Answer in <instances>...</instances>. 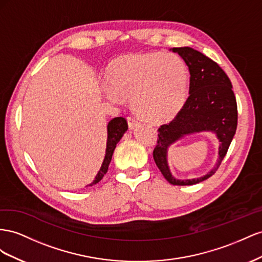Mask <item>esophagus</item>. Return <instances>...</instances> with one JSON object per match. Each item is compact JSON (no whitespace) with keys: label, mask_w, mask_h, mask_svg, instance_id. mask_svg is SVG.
Returning a JSON list of instances; mask_svg holds the SVG:
<instances>
[{"label":"esophagus","mask_w":262,"mask_h":262,"mask_svg":"<svg viewBox=\"0 0 262 262\" xmlns=\"http://www.w3.org/2000/svg\"><path fill=\"white\" fill-rule=\"evenodd\" d=\"M127 122H128L129 128H134V127L137 126V125L139 124V122L137 121V119H136L135 117H133V116H128V117H127Z\"/></svg>","instance_id":"1"}]
</instances>
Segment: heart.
Here are the masks:
<instances>
[{"instance_id": "heart-1", "label": "heart", "mask_w": 262, "mask_h": 262, "mask_svg": "<svg viewBox=\"0 0 262 262\" xmlns=\"http://www.w3.org/2000/svg\"><path fill=\"white\" fill-rule=\"evenodd\" d=\"M107 99L121 102L130 98L136 113L161 122L174 116L188 99L190 74L183 59L176 54L147 52L117 59L107 72Z\"/></svg>"}]
</instances>
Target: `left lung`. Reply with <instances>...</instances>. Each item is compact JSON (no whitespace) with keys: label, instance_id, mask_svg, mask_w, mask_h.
I'll list each match as a JSON object with an SVG mask.
<instances>
[{"label":"left lung","instance_id":"8db88e82","mask_svg":"<svg viewBox=\"0 0 262 262\" xmlns=\"http://www.w3.org/2000/svg\"><path fill=\"white\" fill-rule=\"evenodd\" d=\"M190 71L189 98L172 121L158 128L154 160L166 180L173 185H192L212 177L226 156L237 128V102L227 74L202 52L190 48H172ZM212 131L220 142L216 166L207 175L189 181H178L169 172L166 152L170 144L193 132Z\"/></svg>","mask_w":262,"mask_h":262}]
</instances>
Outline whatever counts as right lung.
I'll return each instance as SVG.
<instances>
[{
  "label": "right lung",
  "mask_w": 262,
  "mask_h": 262,
  "mask_svg": "<svg viewBox=\"0 0 262 262\" xmlns=\"http://www.w3.org/2000/svg\"><path fill=\"white\" fill-rule=\"evenodd\" d=\"M127 129H128V124H127V121L124 117H115L112 119V121H110L107 125V141H106L105 158H104L102 167L95 177V180L90 185H93L100 182L102 180V178L104 177V174L107 172L110 162L112 160V156H113L116 144L121 140V138L123 137V135Z\"/></svg>",
  "instance_id": "right-lung-1"
}]
</instances>
